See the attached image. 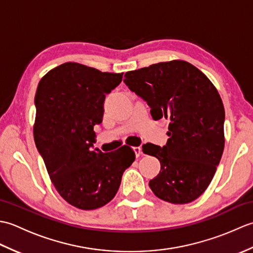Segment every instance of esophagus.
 Wrapping results in <instances>:
<instances>
[{
	"mask_svg": "<svg viewBox=\"0 0 253 253\" xmlns=\"http://www.w3.org/2000/svg\"><path fill=\"white\" fill-rule=\"evenodd\" d=\"M132 150H133V152H135V154H136V157H137V158L140 157L141 153H142V149H141V147H133V148H132Z\"/></svg>",
	"mask_w": 253,
	"mask_h": 253,
	"instance_id": "esophagus-1",
	"label": "esophagus"
}]
</instances>
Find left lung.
<instances>
[{"label": "left lung", "mask_w": 253, "mask_h": 253, "mask_svg": "<svg viewBox=\"0 0 253 253\" xmlns=\"http://www.w3.org/2000/svg\"><path fill=\"white\" fill-rule=\"evenodd\" d=\"M124 83L148 103L154 121H169L165 146L147 143L160 174L149 186L162 200L185 204L206 191L224 150L225 111L213 84L185 61L153 64L125 74Z\"/></svg>", "instance_id": "8db88e82"}]
</instances>
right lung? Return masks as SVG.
<instances>
[{
    "label": "right lung",
    "instance_id": "right-lung-1",
    "mask_svg": "<svg viewBox=\"0 0 253 253\" xmlns=\"http://www.w3.org/2000/svg\"><path fill=\"white\" fill-rule=\"evenodd\" d=\"M122 78L123 74L65 63L38 84L36 146L57 192L78 209L94 210L109 203L124 171L135 161L127 146L109 153L93 148V126L102 122L105 94Z\"/></svg>",
    "mask_w": 253,
    "mask_h": 253
}]
</instances>
